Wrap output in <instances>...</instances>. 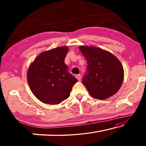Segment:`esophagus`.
Wrapping results in <instances>:
<instances>
[{"mask_svg":"<svg viewBox=\"0 0 146 146\" xmlns=\"http://www.w3.org/2000/svg\"><path fill=\"white\" fill-rule=\"evenodd\" d=\"M76 78H77L78 80H80V79H81V75H80V74H79V75H76Z\"/></svg>","mask_w":146,"mask_h":146,"instance_id":"obj_1","label":"esophagus"}]
</instances>
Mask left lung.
<instances>
[{"label":"left lung","instance_id":"8db88e82","mask_svg":"<svg viewBox=\"0 0 146 146\" xmlns=\"http://www.w3.org/2000/svg\"><path fill=\"white\" fill-rule=\"evenodd\" d=\"M79 49L88 63L82 83L91 97L105 100L117 93L124 76L120 60L111 53L97 47L80 46Z\"/></svg>","mask_w":146,"mask_h":146}]
</instances>
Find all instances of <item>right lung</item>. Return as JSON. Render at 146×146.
I'll return each mask as SVG.
<instances>
[{
    "label": "right lung",
    "mask_w": 146,
    "mask_h": 146,
    "mask_svg": "<svg viewBox=\"0 0 146 146\" xmlns=\"http://www.w3.org/2000/svg\"><path fill=\"white\" fill-rule=\"evenodd\" d=\"M67 46L43 51L31 63L27 79L33 95L42 102L58 104L70 97L77 79L68 72L64 59Z\"/></svg>",
    "instance_id": "obj_1"
}]
</instances>
